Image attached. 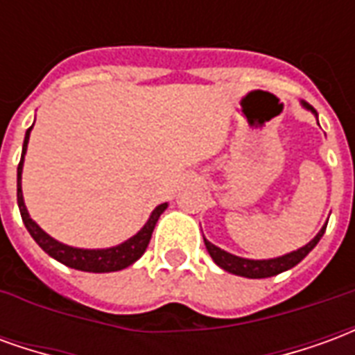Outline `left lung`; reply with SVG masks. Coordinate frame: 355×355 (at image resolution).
<instances>
[{
    "instance_id": "left-lung-1",
    "label": "left lung",
    "mask_w": 355,
    "mask_h": 355,
    "mask_svg": "<svg viewBox=\"0 0 355 355\" xmlns=\"http://www.w3.org/2000/svg\"><path fill=\"white\" fill-rule=\"evenodd\" d=\"M302 108L310 110L313 116L318 117V112L313 110V106H310L306 101H300ZM320 125V123H318ZM325 228H327V223L321 226V230L315 234V238L306 243L304 247H300L297 251H291L287 254H282V257H275V259H262V261H254V259H243V257H236V254L224 251L220 247L213 245L211 241L203 238L205 241V247H207L211 259L215 261L216 266H220L226 272L230 274L241 275V277H249V279H262V277H272V275H277L285 272V270H291L293 266H297L298 262L304 259L306 254L312 251L313 247L318 245V241L321 239V236L325 234Z\"/></svg>"
}]
</instances>
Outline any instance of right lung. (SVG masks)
Returning a JSON list of instances; mask_svg holds the SVG:
<instances>
[{
  "label": "right lung",
  "mask_w": 355,
  "mask_h": 355,
  "mask_svg": "<svg viewBox=\"0 0 355 355\" xmlns=\"http://www.w3.org/2000/svg\"><path fill=\"white\" fill-rule=\"evenodd\" d=\"M34 127V125H32ZM28 129L24 135V144H22V155H20V163L17 167V201H19L20 216L22 223L30 232V236L35 239V243L42 247L45 253L53 257L55 261L62 262L68 268L73 270H81V272H93V274H106V272H117L123 268L131 266L132 262H137L146 251L152 232L155 228L157 218L167 209V203H162L152 211V215L148 218V223L140 228L132 238L125 239L123 243L114 247H106V249H81V247H72L60 243L58 239L51 238L49 234L40 228V224L34 223L30 218L26 205H24V196H22V167H24V155H26L28 140H30V131Z\"/></svg>",
  "instance_id": "right-lung-1"
}]
</instances>
